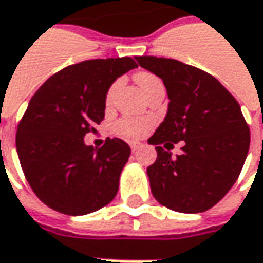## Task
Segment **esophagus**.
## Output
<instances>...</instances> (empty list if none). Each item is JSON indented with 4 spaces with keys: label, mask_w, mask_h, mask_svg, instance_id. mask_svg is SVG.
Returning <instances> with one entry per match:
<instances>
[{
    "label": "esophagus",
    "mask_w": 263,
    "mask_h": 263,
    "mask_svg": "<svg viewBox=\"0 0 263 263\" xmlns=\"http://www.w3.org/2000/svg\"><path fill=\"white\" fill-rule=\"evenodd\" d=\"M129 145H131L132 151H137V149H140L142 147V144H140V142H131Z\"/></svg>",
    "instance_id": "34e87169"
}]
</instances>
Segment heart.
I'll return each instance as SVG.
<instances>
[{"instance_id": "heart-1", "label": "heart", "mask_w": 263, "mask_h": 263, "mask_svg": "<svg viewBox=\"0 0 263 263\" xmlns=\"http://www.w3.org/2000/svg\"><path fill=\"white\" fill-rule=\"evenodd\" d=\"M135 81L137 84L140 86V88L144 91V95H147L149 90L156 88V87L163 86L161 80L159 77H156L154 74L151 72H138L135 76ZM119 87V81H115L112 87L109 88L107 96H106V104H112L114 102L115 93ZM149 122L148 121H144V119H135V118H122L121 121H118L115 125V131L118 132L119 135H122L125 138H140L142 137L145 131L148 129Z\"/></svg>"}]
</instances>
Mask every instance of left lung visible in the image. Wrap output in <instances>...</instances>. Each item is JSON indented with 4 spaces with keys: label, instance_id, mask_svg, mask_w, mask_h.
<instances>
[{
    "label": "left lung",
    "instance_id": "obj_1",
    "mask_svg": "<svg viewBox=\"0 0 263 263\" xmlns=\"http://www.w3.org/2000/svg\"><path fill=\"white\" fill-rule=\"evenodd\" d=\"M135 59L161 78L168 97L164 121L148 140L157 151L147 168L151 194L177 213H204L230 191L248 157L250 132L240 104L202 69L176 59ZM179 140L184 153L172 158Z\"/></svg>",
    "mask_w": 263,
    "mask_h": 263
}]
</instances>
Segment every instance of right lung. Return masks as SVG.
Instances as JSON below:
<instances>
[{"mask_svg": "<svg viewBox=\"0 0 263 263\" xmlns=\"http://www.w3.org/2000/svg\"><path fill=\"white\" fill-rule=\"evenodd\" d=\"M134 68L129 57L84 61L53 74L30 99L15 147L33 192L52 210L86 215L114 201L131 148L119 138L95 148L84 137L103 121L110 86Z\"/></svg>", "mask_w": 263, "mask_h": 263, "instance_id": "1", "label": "right lung"}]
</instances>
